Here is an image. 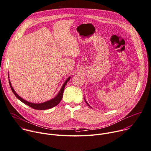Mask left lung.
Wrapping results in <instances>:
<instances>
[{"label":"left lung","mask_w":151,"mask_h":151,"mask_svg":"<svg viewBox=\"0 0 151 151\" xmlns=\"http://www.w3.org/2000/svg\"><path fill=\"white\" fill-rule=\"evenodd\" d=\"M86 104H87V105H88V106H89V107H90V106H89V104H88V103H87V102H86Z\"/></svg>","instance_id":"8db88e82"}]
</instances>
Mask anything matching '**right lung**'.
Listing matches in <instances>:
<instances>
[{
	"label": "right lung",
	"mask_w": 151,
	"mask_h": 151,
	"mask_svg": "<svg viewBox=\"0 0 151 151\" xmlns=\"http://www.w3.org/2000/svg\"><path fill=\"white\" fill-rule=\"evenodd\" d=\"M70 77L68 78L67 79V80L65 81V82L64 83L63 85L62 86L60 92H59V93L58 94L57 96H56L55 98H54L53 99H52L51 100H50V101H46L45 103H40V104H34V103H29V102H28L27 101H25V100H24V99H22L21 97H20L16 92L15 91H14V89H13L12 86H11V83L10 82V81H9V85H10V86H11V88L13 92V93L15 94V95L17 96V98L18 99H19L21 101H22V103H24V104H27V106H29L30 107L34 109H35V110H47V109H51V108H53L55 106H56L57 105L59 104V103L60 102V101L62 100V98H63V91H64V89H65V85L67 83V82L69 81L70 79Z\"/></svg>",
	"instance_id": "add662e5"
}]
</instances>
